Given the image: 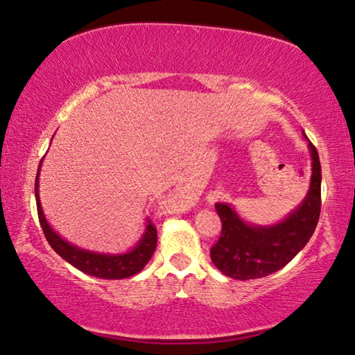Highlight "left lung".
I'll return each instance as SVG.
<instances>
[{"mask_svg":"<svg viewBox=\"0 0 355 355\" xmlns=\"http://www.w3.org/2000/svg\"><path fill=\"white\" fill-rule=\"evenodd\" d=\"M308 146L313 159L309 191L298 209L280 223L271 226L248 225L230 204H215L221 220V234L210 248V258L225 276L248 280L276 272L292 261L314 234L322 204V171L315 146L311 141H308Z\"/></svg>","mask_w":355,"mask_h":355,"instance_id":"left-lung-1","label":"left lung"}]
</instances>
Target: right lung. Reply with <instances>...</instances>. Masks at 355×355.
<instances>
[{
	"mask_svg": "<svg viewBox=\"0 0 355 355\" xmlns=\"http://www.w3.org/2000/svg\"><path fill=\"white\" fill-rule=\"evenodd\" d=\"M42 162V161H41ZM40 162V167H41ZM40 168L36 173L35 182V196H36V209H38V216L42 232H44L47 242L54 250L59 253L63 260L73 264L79 271L89 274V276L100 277V279H125L140 272L145 268V264L150 261L153 253L156 250L157 244V231L155 225L148 220L146 230L141 236L139 244H137L130 252L119 253V255H108V253H97L91 250H84L76 245L70 244L65 239L57 234L47 223L44 211L41 207L40 200Z\"/></svg>",
	"mask_w": 355,
	"mask_h": 355,
	"instance_id": "right-lung-1",
	"label": "right lung"
}]
</instances>
